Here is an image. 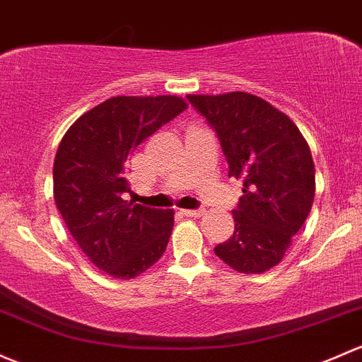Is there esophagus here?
<instances>
[{"label":"esophagus","instance_id":"esophagus-1","mask_svg":"<svg viewBox=\"0 0 362 362\" xmlns=\"http://www.w3.org/2000/svg\"><path fill=\"white\" fill-rule=\"evenodd\" d=\"M180 213L184 216H192V218H196V216H203L204 210H180Z\"/></svg>","mask_w":362,"mask_h":362}]
</instances>
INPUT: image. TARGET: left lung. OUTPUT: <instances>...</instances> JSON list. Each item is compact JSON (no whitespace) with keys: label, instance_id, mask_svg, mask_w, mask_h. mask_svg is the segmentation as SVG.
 <instances>
[{"label":"left lung","instance_id":"8db88e82","mask_svg":"<svg viewBox=\"0 0 362 362\" xmlns=\"http://www.w3.org/2000/svg\"><path fill=\"white\" fill-rule=\"evenodd\" d=\"M187 100L218 135L229 177L243 180L232 211L234 234L215 246V255L238 272H267L283 260L314 203L309 144L286 114L257 95L230 91Z\"/></svg>","mask_w":362,"mask_h":362}]
</instances>
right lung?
<instances>
[{
    "label": "right lung",
    "mask_w": 362,
    "mask_h": 362,
    "mask_svg": "<svg viewBox=\"0 0 362 362\" xmlns=\"http://www.w3.org/2000/svg\"><path fill=\"white\" fill-rule=\"evenodd\" d=\"M185 107L175 95L112 97L78 117L60 142L53 161L57 210L83 253L109 276L132 279L165 253L175 213L124 199V166Z\"/></svg>",
    "instance_id": "right-lung-1"
}]
</instances>
